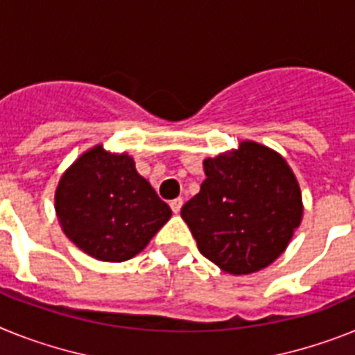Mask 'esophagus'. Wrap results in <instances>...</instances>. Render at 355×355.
Masks as SVG:
<instances>
[{
	"label": "esophagus",
	"instance_id": "34e87169",
	"mask_svg": "<svg viewBox=\"0 0 355 355\" xmlns=\"http://www.w3.org/2000/svg\"><path fill=\"white\" fill-rule=\"evenodd\" d=\"M182 204H184L182 198H175V200L169 202V205H171L173 213H180V209H182Z\"/></svg>",
	"mask_w": 355,
	"mask_h": 355
}]
</instances>
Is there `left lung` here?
Masks as SVG:
<instances>
[{"label": "left lung", "mask_w": 355, "mask_h": 355, "mask_svg": "<svg viewBox=\"0 0 355 355\" xmlns=\"http://www.w3.org/2000/svg\"><path fill=\"white\" fill-rule=\"evenodd\" d=\"M200 193L180 211L198 251L223 272L269 267L303 218L302 189L287 160L267 146L242 141L204 160Z\"/></svg>", "instance_id": "1"}]
</instances>
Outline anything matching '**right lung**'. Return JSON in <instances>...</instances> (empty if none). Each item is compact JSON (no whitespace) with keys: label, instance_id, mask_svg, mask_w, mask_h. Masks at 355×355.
Instances as JSON below:
<instances>
[{"label":"right lung","instance_id":"add662e5","mask_svg":"<svg viewBox=\"0 0 355 355\" xmlns=\"http://www.w3.org/2000/svg\"><path fill=\"white\" fill-rule=\"evenodd\" d=\"M55 214L62 233L101 261H126L150 243L171 209L139 175L128 153L97 144L59 178Z\"/></svg>","mask_w":355,"mask_h":355}]
</instances>
